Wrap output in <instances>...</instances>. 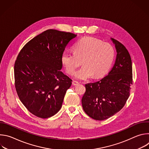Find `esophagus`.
Returning a JSON list of instances; mask_svg holds the SVG:
<instances>
[{"mask_svg":"<svg viewBox=\"0 0 149 149\" xmlns=\"http://www.w3.org/2000/svg\"><path fill=\"white\" fill-rule=\"evenodd\" d=\"M79 83L78 82V81H72V84L74 85V86H77V85H78Z\"/></svg>","mask_w":149,"mask_h":149,"instance_id":"1","label":"esophagus"}]
</instances>
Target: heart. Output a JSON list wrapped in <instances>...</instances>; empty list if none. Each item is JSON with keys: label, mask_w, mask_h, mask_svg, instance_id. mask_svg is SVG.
<instances>
[{"label": "heart", "mask_w": 149, "mask_h": 149, "mask_svg": "<svg viewBox=\"0 0 149 149\" xmlns=\"http://www.w3.org/2000/svg\"><path fill=\"white\" fill-rule=\"evenodd\" d=\"M74 52L65 51L61 55V62L67 72L75 74L82 61L84 66L75 74V78L86 80L91 77H103L110 69L115 56L114 49L109 43L91 36L77 41L74 46Z\"/></svg>", "instance_id": "obj_1"}]
</instances>
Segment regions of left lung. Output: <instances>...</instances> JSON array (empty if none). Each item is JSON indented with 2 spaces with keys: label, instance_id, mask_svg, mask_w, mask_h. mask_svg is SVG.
Segmentation results:
<instances>
[{
  "label": "left lung",
  "instance_id": "left-lung-1",
  "mask_svg": "<svg viewBox=\"0 0 149 149\" xmlns=\"http://www.w3.org/2000/svg\"><path fill=\"white\" fill-rule=\"evenodd\" d=\"M117 51L114 65L107 75L98 81L86 84L82 98L86 113L96 120H104L121 110L130 96L133 84L132 62L125 47L111 38Z\"/></svg>",
  "mask_w": 149,
  "mask_h": 149
}]
</instances>
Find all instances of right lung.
<instances>
[{"label":"right lung","mask_w":149,"mask_h":149,"mask_svg":"<svg viewBox=\"0 0 149 149\" xmlns=\"http://www.w3.org/2000/svg\"><path fill=\"white\" fill-rule=\"evenodd\" d=\"M77 35L48 29L34 37L21 49L14 66L18 97L33 115L47 118L62 107L72 79L63 74L61 55Z\"/></svg>","instance_id":"right-lung-1"}]
</instances>
